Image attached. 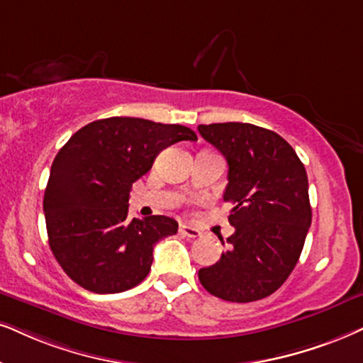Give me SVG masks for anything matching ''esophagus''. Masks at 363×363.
I'll return each instance as SVG.
<instances>
[{"label":"esophagus","mask_w":363,"mask_h":363,"mask_svg":"<svg viewBox=\"0 0 363 363\" xmlns=\"http://www.w3.org/2000/svg\"><path fill=\"white\" fill-rule=\"evenodd\" d=\"M179 233H181L182 236H187V238H197L201 236V231L194 226H187V224H181L179 226Z\"/></svg>","instance_id":"34e87169"}]
</instances>
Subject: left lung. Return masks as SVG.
I'll return each mask as SVG.
<instances>
[{"instance_id":"8db88e82","label":"left lung","mask_w":363,"mask_h":363,"mask_svg":"<svg viewBox=\"0 0 363 363\" xmlns=\"http://www.w3.org/2000/svg\"><path fill=\"white\" fill-rule=\"evenodd\" d=\"M197 130L228 160L223 199L233 204L228 219L235 226L228 250L199 269V281L221 300H261L286 281L303 250L311 224L305 166L281 135L253 123H209Z\"/></svg>"}]
</instances>
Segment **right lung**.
Listing matches in <instances>:
<instances>
[{
	"label": "right lung",
	"mask_w": 363,
	"mask_h": 363,
	"mask_svg": "<svg viewBox=\"0 0 363 363\" xmlns=\"http://www.w3.org/2000/svg\"><path fill=\"white\" fill-rule=\"evenodd\" d=\"M197 140L177 123L110 117L82 127L60 149L43 197L50 250L63 272L94 293L130 290L147 277L154 246L176 235L167 216L128 219V192L160 150Z\"/></svg>",
	"instance_id": "obj_1"
}]
</instances>
